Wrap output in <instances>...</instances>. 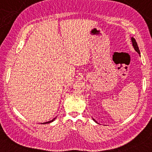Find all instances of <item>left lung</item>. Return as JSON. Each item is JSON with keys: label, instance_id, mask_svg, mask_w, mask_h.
<instances>
[{"label": "left lung", "instance_id": "obj_1", "mask_svg": "<svg viewBox=\"0 0 152 152\" xmlns=\"http://www.w3.org/2000/svg\"><path fill=\"white\" fill-rule=\"evenodd\" d=\"M131 40H132V45H133L134 48V50H136V52H137L138 53V54H139V55H140V52L139 48H138V45H137V42H136V40H135V38H133V37H132ZM92 119L94 120V121H95L96 123H97V122L93 118H92Z\"/></svg>", "mask_w": 152, "mask_h": 152}]
</instances>
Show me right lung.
<instances>
[{
  "instance_id": "right-lung-1",
  "label": "right lung",
  "mask_w": 152,
  "mask_h": 152,
  "mask_svg": "<svg viewBox=\"0 0 152 152\" xmlns=\"http://www.w3.org/2000/svg\"><path fill=\"white\" fill-rule=\"evenodd\" d=\"M57 117V116H56ZM56 118H54V119H52V121H48V122H45V123H42V124H48V123H52V122H53L54 121V120L56 118Z\"/></svg>"
}]
</instances>
